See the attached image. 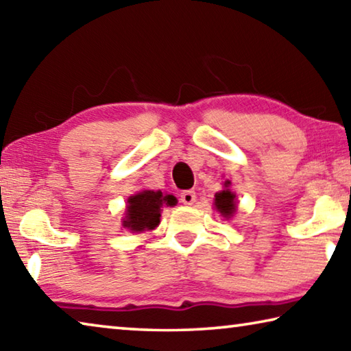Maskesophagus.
I'll use <instances>...</instances> for the list:
<instances>
[{"label": "esophagus", "instance_id": "34e87169", "mask_svg": "<svg viewBox=\"0 0 351 351\" xmlns=\"http://www.w3.org/2000/svg\"><path fill=\"white\" fill-rule=\"evenodd\" d=\"M180 199L181 203L190 206L195 203V199H197V193H195V190H182L180 193Z\"/></svg>", "mask_w": 351, "mask_h": 351}]
</instances>
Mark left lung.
Listing matches in <instances>:
<instances>
[{
	"label": "left lung",
	"mask_w": 351,
	"mask_h": 351,
	"mask_svg": "<svg viewBox=\"0 0 351 351\" xmlns=\"http://www.w3.org/2000/svg\"><path fill=\"white\" fill-rule=\"evenodd\" d=\"M215 207L224 218H229L235 212V195L230 190H221L215 195Z\"/></svg>",
	"instance_id": "obj_1"
}]
</instances>
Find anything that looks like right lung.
<instances>
[{"mask_svg": "<svg viewBox=\"0 0 351 351\" xmlns=\"http://www.w3.org/2000/svg\"><path fill=\"white\" fill-rule=\"evenodd\" d=\"M164 204L175 206L176 198L173 195H162V192L144 190L128 199L127 217L123 219V226L134 232L154 229L159 224L161 207Z\"/></svg>", "mask_w": 351, "mask_h": 351, "instance_id": "add662e5", "label": "right lung"}]
</instances>
